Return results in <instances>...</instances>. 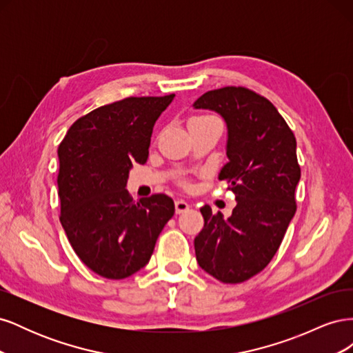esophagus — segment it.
Segmentation results:
<instances>
[{"mask_svg":"<svg viewBox=\"0 0 353 353\" xmlns=\"http://www.w3.org/2000/svg\"><path fill=\"white\" fill-rule=\"evenodd\" d=\"M190 209V205L185 201V200H175V210L176 213H184Z\"/></svg>","mask_w":353,"mask_h":353,"instance_id":"34e87169","label":"esophagus"}]
</instances>
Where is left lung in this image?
Instances as JSON below:
<instances>
[{"label": "left lung", "instance_id": "1", "mask_svg": "<svg viewBox=\"0 0 353 353\" xmlns=\"http://www.w3.org/2000/svg\"><path fill=\"white\" fill-rule=\"evenodd\" d=\"M193 108L218 113L227 125L228 162L218 178L237 200L228 219L208 205L200 209L196 259L216 280L241 283L271 262L294 216L296 138L271 101L241 87L208 91Z\"/></svg>", "mask_w": 353, "mask_h": 353}]
</instances>
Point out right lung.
I'll return each instance as SVG.
<instances>
[{
	"instance_id": "right-lung-1",
	"label": "right lung",
	"mask_w": 353,
	"mask_h": 353,
	"mask_svg": "<svg viewBox=\"0 0 353 353\" xmlns=\"http://www.w3.org/2000/svg\"><path fill=\"white\" fill-rule=\"evenodd\" d=\"M174 97L101 105L74 122L59 145L60 222L79 259L104 279L122 280L144 268L175 213L166 194L134 203L126 190L132 165L147 162L153 126Z\"/></svg>"
}]
</instances>
